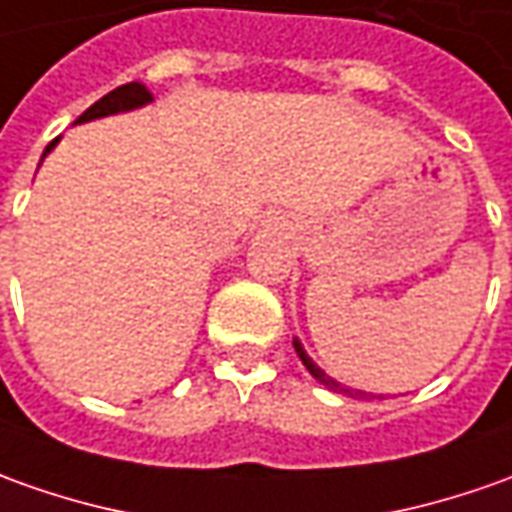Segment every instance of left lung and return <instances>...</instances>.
I'll return each instance as SVG.
<instances>
[{"label": "left lung", "mask_w": 512, "mask_h": 512, "mask_svg": "<svg viewBox=\"0 0 512 512\" xmlns=\"http://www.w3.org/2000/svg\"><path fill=\"white\" fill-rule=\"evenodd\" d=\"M294 350H297V356L302 358V364H305V367H308V373L314 375L316 381H319V384H325V387H330L333 389V392H350V389H344L342 384H336V381H333V378H328V375L322 373V370H319V367H316L314 361H311V358H308V353H305V350H302V344L300 342H294ZM356 395H361V392H356Z\"/></svg>", "instance_id": "1"}]
</instances>
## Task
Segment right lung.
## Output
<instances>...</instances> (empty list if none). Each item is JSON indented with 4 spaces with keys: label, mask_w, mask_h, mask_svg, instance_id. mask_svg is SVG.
I'll return each instance as SVG.
<instances>
[{
    "label": "right lung",
    "mask_w": 512,
    "mask_h": 512,
    "mask_svg": "<svg viewBox=\"0 0 512 512\" xmlns=\"http://www.w3.org/2000/svg\"><path fill=\"white\" fill-rule=\"evenodd\" d=\"M151 92L145 89V83L131 81L123 83V86H117V89H111L109 95H103L97 100L95 106H89V109L83 111L81 117L75 120V123H86V120H97V117H106V114H117V111H128V109H137V106H145L148 100H151ZM58 139H52L50 145H47V151L44 154H50V148L55 145Z\"/></svg>",
    "instance_id": "right-lung-1"
}]
</instances>
